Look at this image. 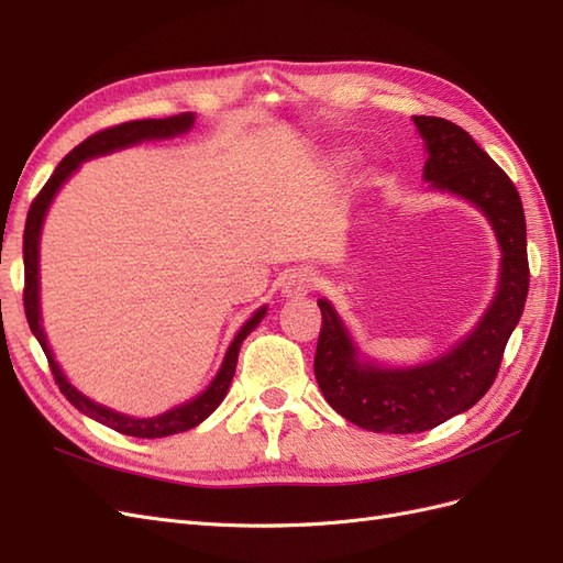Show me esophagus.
<instances>
[{"instance_id":"obj_1","label":"esophagus","mask_w":563,"mask_h":563,"mask_svg":"<svg viewBox=\"0 0 563 563\" xmlns=\"http://www.w3.org/2000/svg\"><path fill=\"white\" fill-rule=\"evenodd\" d=\"M314 286H317L314 269H310V267H298V269L291 272V275L286 277V282H284V294H286L288 298H302V296H308Z\"/></svg>"}]
</instances>
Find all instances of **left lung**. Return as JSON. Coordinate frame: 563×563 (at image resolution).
I'll list each match as a JSON object with an SVG mask.
<instances>
[{
	"instance_id": "obj_1",
	"label": "left lung",
	"mask_w": 563,
	"mask_h": 563,
	"mask_svg": "<svg viewBox=\"0 0 563 563\" xmlns=\"http://www.w3.org/2000/svg\"><path fill=\"white\" fill-rule=\"evenodd\" d=\"M413 122L428 145L424 180L470 199L486 213L498 234L503 265L498 296L476 331L453 352L418 368L385 371L356 362L343 321L327 300H319L314 376L323 397L350 422L389 434L432 430L486 395L498 376L531 282L526 218L515 183L465 129L449 119L418 114Z\"/></svg>"
}]
</instances>
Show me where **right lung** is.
I'll use <instances>...</instances> for the list:
<instances>
[{
  "mask_svg": "<svg viewBox=\"0 0 563 563\" xmlns=\"http://www.w3.org/2000/svg\"><path fill=\"white\" fill-rule=\"evenodd\" d=\"M195 114L183 112L176 117H166V119H135V122H124L117 124L110 129L98 131L93 135H89L87 141L79 143L70 155H65V159L56 166V172L51 174V178L46 180V185L40 190V195L32 199L30 211H27V220H25V232H23V263H25V286H23V305H25V317L30 323V331L35 333V338L40 340V345L48 360V368L54 373V380L58 385V389L65 395V399L70 401L75 408H79L81 413H87L89 418L108 424V428L129 434V437H139V439H162V437H172L185 430H192L201 420H207L218 404L225 399L228 387L232 383L234 368H236V356H240V347L244 343V338L258 327L261 319L265 317V308H261L255 312L242 331L234 335L232 345L228 347L225 362L220 366L218 376L213 378V383L209 385L207 391H201L197 399H192L190 404H183L174 411L162 413L157 418H129L122 413H114L106 406H98L91 399H87L84 395L65 380L63 371L58 368L54 354H51L48 345H46V335L40 323V232H42V223H44V213L48 209L51 199L58 192V187L70 178V174L75 168L84 162L91 159L98 155H108L112 150L126 147V145H135L141 141H150V139H168V135L176 133H185L187 129L192 126Z\"/></svg>",
  "mask_w": 563,
  "mask_h": 563,
  "instance_id": "1",
  "label": "right lung"
}]
</instances>
